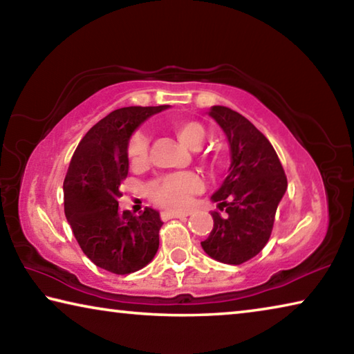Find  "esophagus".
<instances>
[{
  "instance_id": "34e87169",
  "label": "esophagus",
  "mask_w": 354,
  "mask_h": 354,
  "mask_svg": "<svg viewBox=\"0 0 354 354\" xmlns=\"http://www.w3.org/2000/svg\"><path fill=\"white\" fill-rule=\"evenodd\" d=\"M162 218H181V217H187V212H176V211H164L162 214Z\"/></svg>"
}]
</instances>
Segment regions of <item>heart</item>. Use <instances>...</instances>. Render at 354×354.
Instances as JSON below:
<instances>
[{
	"mask_svg": "<svg viewBox=\"0 0 354 354\" xmlns=\"http://www.w3.org/2000/svg\"><path fill=\"white\" fill-rule=\"evenodd\" d=\"M170 128L175 136L189 148H200L206 139V129L195 120L178 117L173 118ZM128 156L133 165H145L149 156V139L143 133H136L128 145ZM203 190V179L196 173H171L156 179L148 185V195L158 205L175 209L189 206L192 196Z\"/></svg>",
	"mask_w": 354,
	"mask_h": 354,
	"instance_id": "b5f03b06",
	"label": "heart"
}]
</instances>
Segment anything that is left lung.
<instances>
[{"label": "left lung", "instance_id": "1", "mask_svg": "<svg viewBox=\"0 0 354 354\" xmlns=\"http://www.w3.org/2000/svg\"><path fill=\"white\" fill-rule=\"evenodd\" d=\"M231 148L230 175L212 195L218 211L203 250L212 259L241 266L259 254L270 239L287 178L272 143L250 120L225 106L209 112Z\"/></svg>", "mask_w": 354, "mask_h": 354}]
</instances>
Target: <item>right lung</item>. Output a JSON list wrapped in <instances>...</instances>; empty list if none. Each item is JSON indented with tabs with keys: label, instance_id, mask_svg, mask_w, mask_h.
I'll list each match as a JSON object with an SVG mask.
<instances>
[{
	"label": "right lung",
	"instance_id": "right-lung-1",
	"mask_svg": "<svg viewBox=\"0 0 354 354\" xmlns=\"http://www.w3.org/2000/svg\"><path fill=\"white\" fill-rule=\"evenodd\" d=\"M169 106H131L111 112L88 129L64 181L65 217L88 259L115 274L140 270L159 248L162 220L145 207L120 211V184L128 178V143L142 122Z\"/></svg>",
	"mask_w": 354,
	"mask_h": 354
}]
</instances>
